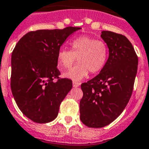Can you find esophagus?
<instances>
[{
	"label": "esophagus",
	"instance_id": "34e87169",
	"mask_svg": "<svg viewBox=\"0 0 149 149\" xmlns=\"http://www.w3.org/2000/svg\"><path fill=\"white\" fill-rule=\"evenodd\" d=\"M80 86V83H78V82H73L72 83V86L77 88V87H79Z\"/></svg>",
	"mask_w": 149,
	"mask_h": 149
}]
</instances>
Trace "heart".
<instances>
[{
    "label": "heart",
    "instance_id": "1",
    "mask_svg": "<svg viewBox=\"0 0 149 149\" xmlns=\"http://www.w3.org/2000/svg\"><path fill=\"white\" fill-rule=\"evenodd\" d=\"M71 50L61 49L57 60L59 70L70 69L77 58L79 64L65 72L63 77L74 82L80 81L89 74L97 73L104 67L108 57V48L103 41L90 36H79L70 42Z\"/></svg>",
    "mask_w": 149,
    "mask_h": 149
}]
</instances>
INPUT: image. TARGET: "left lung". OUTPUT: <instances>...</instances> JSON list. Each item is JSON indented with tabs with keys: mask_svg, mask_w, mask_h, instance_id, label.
<instances>
[{
	"mask_svg": "<svg viewBox=\"0 0 149 149\" xmlns=\"http://www.w3.org/2000/svg\"><path fill=\"white\" fill-rule=\"evenodd\" d=\"M109 56L99 74L81 84L80 120L90 127H103L113 122L127 106L138 70V56L125 36L101 31Z\"/></svg>",
	"mask_w": 149,
	"mask_h": 149,
	"instance_id": "1",
	"label": "left lung"
}]
</instances>
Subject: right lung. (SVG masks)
<instances>
[{
    "instance_id": "obj_1",
    "label": "right lung",
    "mask_w": 149,
    "mask_h": 149,
    "mask_svg": "<svg viewBox=\"0 0 149 149\" xmlns=\"http://www.w3.org/2000/svg\"><path fill=\"white\" fill-rule=\"evenodd\" d=\"M81 28L43 29L25 34L11 55L10 88L17 107L34 122L44 124L57 117L72 80L59 79L57 55L61 45Z\"/></svg>"
}]
</instances>
